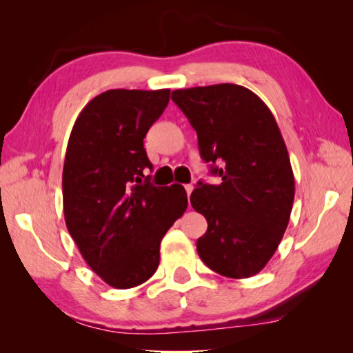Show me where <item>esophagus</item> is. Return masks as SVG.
Wrapping results in <instances>:
<instances>
[{
  "label": "esophagus",
  "instance_id": "1",
  "mask_svg": "<svg viewBox=\"0 0 353 353\" xmlns=\"http://www.w3.org/2000/svg\"><path fill=\"white\" fill-rule=\"evenodd\" d=\"M185 191H187V194L190 196L191 194V191H193V185H185Z\"/></svg>",
  "mask_w": 353,
  "mask_h": 353
}]
</instances>
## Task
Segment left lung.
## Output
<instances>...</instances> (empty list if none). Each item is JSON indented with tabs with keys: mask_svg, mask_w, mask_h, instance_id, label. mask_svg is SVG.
I'll return each mask as SVG.
<instances>
[{
	"mask_svg": "<svg viewBox=\"0 0 353 353\" xmlns=\"http://www.w3.org/2000/svg\"><path fill=\"white\" fill-rule=\"evenodd\" d=\"M198 134L199 152L218 185L198 182L190 202L207 219L196 248L212 271L230 279L259 274L282 241L294 201V174L276 118L235 83L174 90ZM219 166H216V163Z\"/></svg>",
	"mask_w": 353,
	"mask_h": 353,
	"instance_id": "8db88e82",
	"label": "left lung"
}]
</instances>
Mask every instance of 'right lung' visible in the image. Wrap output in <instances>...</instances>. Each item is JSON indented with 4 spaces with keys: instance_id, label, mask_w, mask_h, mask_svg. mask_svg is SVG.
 Wrapping results in <instances>:
<instances>
[{
    "instance_id": "add662e5",
    "label": "right lung",
    "mask_w": 353,
    "mask_h": 353,
    "mask_svg": "<svg viewBox=\"0 0 353 353\" xmlns=\"http://www.w3.org/2000/svg\"><path fill=\"white\" fill-rule=\"evenodd\" d=\"M170 90H107L83 107L65 154L63 214L87 265L117 290L145 283L160 241L187 210L182 185L154 187L143 148Z\"/></svg>"
}]
</instances>
